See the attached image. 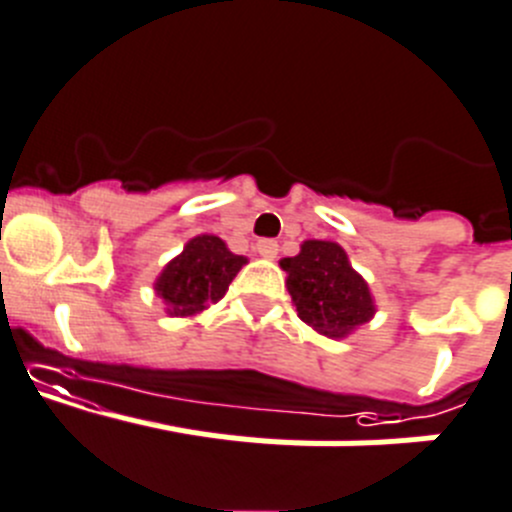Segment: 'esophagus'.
<instances>
[{
	"label": "esophagus",
	"instance_id": "34e87169",
	"mask_svg": "<svg viewBox=\"0 0 512 512\" xmlns=\"http://www.w3.org/2000/svg\"><path fill=\"white\" fill-rule=\"evenodd\" d=\"M256 251H259L264 259H276V253H279V243H276L274 238H261V241L256 243Z\"/></svg>",
	"mask_w": 512,
	"mask_h": 512
}]
</instances>
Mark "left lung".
<instances>
[{
  "label": "left lung",
  "instance_id": "8db88e82",
  "mask_svg": "<svg viewBox=\"0 0 512 512\" xmlns=\"http://www.w3.org/2000/svg\"><path fill=\"white\" fill-rule=\"evenodd\" d=\"M301 321L324 337H344L374 314L372 294L332 241H304L299 256L281 261Z\"/></svg>",
  "mask_w": 512,
  "mask_h": 512
}]
</instances>
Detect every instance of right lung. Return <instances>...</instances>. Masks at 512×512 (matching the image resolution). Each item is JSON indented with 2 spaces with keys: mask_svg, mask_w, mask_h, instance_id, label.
<instances>
[{
  "mask_svg": "<svg viewBox=\"0 0 512 512\" xmlns=\"http://www.w3.org/2000/svg\"><path fill=\"white\" fill-rule=\"evenodd\" d=\"M246 264L218 236H196L186 243L155 281V291L173 316H191L221 299L233 276Z\"/></svg>",
  "mask_w": 512,
  "mask_h": 512,
  "instance_id": "1",
  "label": "right lung"
}]
</instances>
